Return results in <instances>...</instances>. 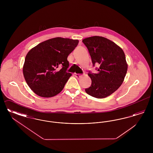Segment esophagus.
Masks as SVG:
<instances>
[{
    "instance_id": "1",
    "label": "esophagus",
    "mask_w": 153,
    "mask_h": 153,
    "mask_svg": "<svg viewBox=\"0 0 153 153\" xmlns=\"http://www.w3.org/2000/svg\"><path fill=\"white\" fill-rule=\"evenodd\" d=\"M75 76L77 77V78H78V79H79V78H81V77H82V74H75Z\"/></svg>"
}]
</instances>
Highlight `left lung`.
I'll list each match as a JSON object with an SVG mask.
<instances>
[{
	"label": "left lung",
	"mask_w": 153,
	"mask_h": 153,
	"mask_svg": "<svg viewBox=\"0 0 153 153\" xmlns=\"http://www.w3.org/2000/svg\"><path fill=\"white\" fill-rule=\"evenodd\" d=\"M87 48L93 66L97 73L89 72L91 85L86 88L88 95L97 99L105 98L115 92L123 82L127 64L123 51L117 44L102 36L88 37L82 40Z\"/></svg>",
	"instance_id": "obj_1"
}]
</instances>
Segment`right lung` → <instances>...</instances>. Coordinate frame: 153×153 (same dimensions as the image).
<instances>
[{
  "label": "right lung",
  "mask_w": 153,
  "mask_h": 153,
  "mask_svg": "<svg viewBox=\"0 0 153 153\" xmlns=\"http://www.w3.org/2000/svg\"><path fill=\"white\" fill-rule=\"evenodd\" d=\"M79 40L56 37L32 48L27 54L23 73L27 85L37 95L51 97L62 91L72 74L66 72L68 56ZM62 68L57 71L56 68Z\"/></svg>",
  "instance_id": "obj_1"
}]
</instances>
